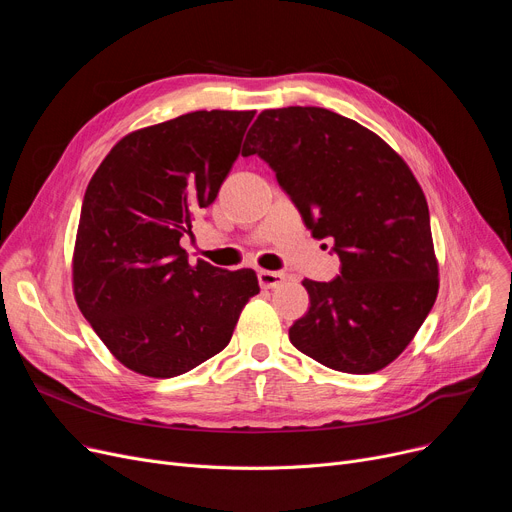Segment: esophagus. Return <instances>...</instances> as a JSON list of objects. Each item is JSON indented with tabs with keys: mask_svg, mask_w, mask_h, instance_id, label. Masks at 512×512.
Listing matches in <instances>:
<instances>
[{
	"mask_svg": "<svg viewBox=\"0 0 512 512\" xmlns=\"http://www.w3.org/2000/svg\"><path fill=\"white\" fill-rule=\"evenodd\" d=\"M259 278V286L261 288H278L286 282V274L284 272H270V270H261L257 274Z\"/></svg>",
	"mask_w": 512,
	"mask_h": 512,
	"instance_id": "34e87169",
	"label": "esophagus"
}]
</instances>
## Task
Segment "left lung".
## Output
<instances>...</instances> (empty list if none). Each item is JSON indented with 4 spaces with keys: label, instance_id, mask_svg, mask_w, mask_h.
Segmentation results:
<instances>
[{
    "label": "left lung",
    "instance_id": "left-lung-1",
    "mask_svg": "<svg viewBox=\"0 0 512 512\" xmlns=\"http://www.w3.org/2000/svg\"><path fill=\"white\" fill-rule=\"evenodd\" d=\"M242 155L276 172L313 238H332L340 276L303 280L309 311L288 330L317 363L375 373L415 338L440 278L425 195L384 139L324 107L263 110Z\"/></svg>",
    "mask_w": 512,
    "mask_h": 512
}]
</instances>
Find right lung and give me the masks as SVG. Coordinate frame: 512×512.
Segmentation results:
<instances>
[{
	"instance_id": "add662e5",
	"label": "right lung",
	"mask_w": 512,
	"mask_h": 512,
	"mask_svg": "<svg viewBox=\"0 0 512 512\" xmlns=\"http://www.w3.org/2000/svg\"><path fill=\"white\" fill-rule=\"evenodd\" d=\"M255 112H191L128 132L93 174L72 255L74 299L124 367L174 378L228 346L253 270L188 263L180 238L211 205Z\"/></svg>"
}]
</instances>
